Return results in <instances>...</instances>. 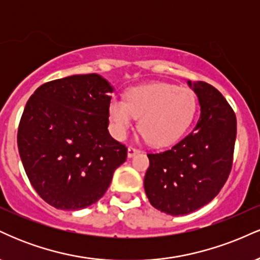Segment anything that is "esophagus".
<instances>
[{
    "mask_svg": "<svg viewBox=\"0 0 260 260\" xmlns=\"http://www.w3.org/2000/svg\"><path fill=\"white\" fill-rule=\"evenodd\" d=\"M139 153H140V151L137 148L128 147V149H127V156L128 157H133L134 155H137V154H139Z\"/></svg>",
    "mask_w": 260,
    "mask_h": 260,
    "instance_id": "esophagus-1",
    "label": "esophagus"
}]
</instances>
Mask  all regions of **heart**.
Listing matches in <instances>:
<instances>
[{"instance_id":"heart-1","label":"heart","mask_w":260,"mask_h":260,"mask_svg":"<svg viewBox=\"0 0 260 260\" xmlns=\"http://www.w3.org/2000/svg\"><path fill=\"white\" fill-rule=\"evenodd\" d=\"M198 101L190 89L168 83L133 86L126 101L113 98L109 104L111 133L123 139L134 118L139 117L142 136L155 147L172 144L183 136L196 117Z\"/></svg>"}]
</instances>
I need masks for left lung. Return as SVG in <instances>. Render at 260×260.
Returning <instances> with one entry per match:
<instances>
[{"label": "left lung", "mask_w": 260, "mask_h": 260, "mask_svg": "<svg viewBox=\"0 0 260 260\" xmlns=\"http://www.w3.org/2000/svg\"><path fill=\"white\" fill-rule=\"evenodd\" d=\"M198 96L201 116L194 129L169 150L148 154L144 189L155 209L186 215L219 194L232 168L236 115L217 89L188 80Z\"/></svg>", "instance_id": "obj_1"}]
</instances>
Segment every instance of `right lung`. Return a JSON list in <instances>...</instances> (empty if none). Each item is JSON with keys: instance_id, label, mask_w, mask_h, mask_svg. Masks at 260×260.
<instances>
[{"instance_id": "right-lung-1", "label": "right lung", "mask_w": 260, "mask_h": 260, "mask_svg": "<svg viewBox=\"0 0 260 260\" xmlns=\"http://www.w3.org/2000/svg\"><path fill=\"white\" fill-rule=\"evenodd\" d=\"M113 86L96 73L40 85L26 103L18 150L31 186L45 202L79 210L105 194L127 148L110 136Z\"/></svg>"}]
</instances>
